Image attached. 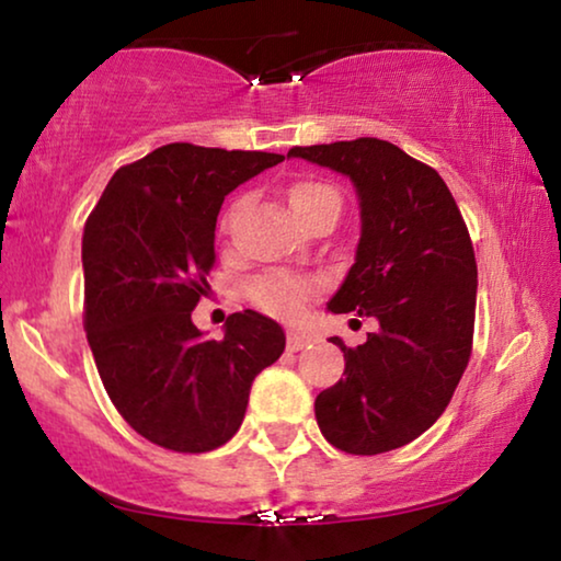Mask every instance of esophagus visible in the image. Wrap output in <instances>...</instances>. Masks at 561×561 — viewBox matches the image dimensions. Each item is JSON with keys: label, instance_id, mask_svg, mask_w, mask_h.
<instances>
[{"label": "esophagus", "instance_id": "esophagus-1", "mask_svg": "<svg viewBox=\"0 0 561 561\" xmlns=\"http://www.w3.org/2000/svg\"><path fill=\"white\" fill-rule=\"evenodd\" d=\"M309 342H311V336L304 334V332H288V336H286V347H288L290 352L304 350Z\"/></svg>", "mask_w": 561, "mask_h": 561}]
</instances>
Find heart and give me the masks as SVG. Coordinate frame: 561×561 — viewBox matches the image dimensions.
<instances>
[{"instance_id": "obj_1", "label": "heart", "mask_w": 561, "mask_h": 561, "mask_svg": "<svg viewBox=\"0 0 561 561\" xmlns=\"http://www.w3.org/2000/svg\"><path fill=\"white\" fill-rule=\"evenodd\" d=\"M290 206H294L296 217L309 225L311 219L321 217V214H342V194L336 191L332 183L324 181H298L294 188H290ZM237 214V206L227 211L225 221H221V232H229L232 227V219ZM317 294V283L311 278H304V275L296 273H265L257 275L255 280H250L248 296L250 301L257 306L260 311L271 313L275 319H296L304 313V306L309 298Z\"/></svg>"}]
</instances>
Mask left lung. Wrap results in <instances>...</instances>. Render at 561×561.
Listing matches in <instances>:
<instances>
[{
	"mask_svg": "<svg viewBox=\"0 0 561 561\" xmlns=\"http://www.w3.org/2000/svg\"><path fill=\"white\" fill-rule=\"evenodd\" d=\"M350 175L359 196L355 265L329 311L380 321L344 352V378L313 403L324 439L347 455L405 447L442 416L472 355L478 263L459 206L432 165L378 137L290 148Z\"/></svg>",
	"mask_w": 561,
	"mask_h": 561,
	"instance_id": "obj_1",
	"label": "left lung"
}]
</instances>
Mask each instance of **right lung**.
<instances>
[{"label": "right lung", "instance_id": "1", "mask_svg": "<svg viewBox=\"0 0 561 561\" xmlns=\"http://www.w3.org/2000/svg\"><path fill=\"white\" fill-rule=\"evenodd\" d=\"M283 156L171 142L122 165L83 225V329L119 416L163 449L202 455L240 428L252 380L286 350L257 311L204 340L191 311L209 290L229 191Z\"/></svg>", "mask_w": 561, "mask_h": 561}]
</instances>
